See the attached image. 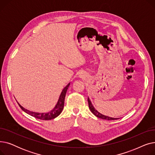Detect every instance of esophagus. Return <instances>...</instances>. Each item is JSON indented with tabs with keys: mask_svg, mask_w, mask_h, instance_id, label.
Masks as SVG:
<instances>
[{
	"mask_svg": "<svg viewBox=\"0 0 155 155\" xmlns=\"http://www.w3.org/2000/svg\"><path fill=\"white\" fill-rule=\"evenodd\" d=\"M79 77H80V78H85V74L84 73H80V75H79Z\"/></svg>",
	"mask_w": 155,
	"mask_h": 155,
	"instance_id": "1",
	"label": "esophagus"
}]
</instances>
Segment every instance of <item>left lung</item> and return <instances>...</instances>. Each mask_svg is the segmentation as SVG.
I'll use <instances>...</instances> for the list:
<instances>
[{
  "instance_id": "obj_1",
  "label": "left lung",
  "mask_w": 155,
  "mask_h": 155,
  "mask_svg": "<svg viewBox=\"0 0 155 155\" xmlns=\"http://www.w3.org/2000/svg\"><path fill=\"white\" fill-rule=\"evenodd\" d=\"M88 107H89V109H90V110H91V112L94 114L95 116H97V117L102 119H105V120H116V119H119V118L110 117H108V116H104V115L101 114V113H99L98 111H97V110L95 109V108L94 107L93 105L92 104V103H91L90 99H89L88 97Z\"/></svg>"
}]
</instances>
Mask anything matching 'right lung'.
<instances>
[{
    "instance_id": "1",
    "label": "right lung",
    "mask_w": 155,
    "mask_h": 155,
    "mask_svg": "<svg viewBox=\"0 0 155 155\" xmlns=\"http://www.w3.org/2000/svg\"><path fill=\"white\" fill-rule=\"evenodd\" d=\"M70 85V84H68L66 87H64V88L63 90L60 97L59 98L58 102L57 103L56 105L55 106V107L53 109V110H52L51 112H48V113H38V112H31L29 111L26 109H24V107H22L21 105L18 103L19 107H21V109L24 111L25 112H26L28 114L31 115V116H33L35 118L41 119V120H51L53 119H54L55 117H56L57 116H58L63 109L64 107V98H65V95H66V93L67 91V89L68 88Z\"/></svg>"
}]
</instances>
